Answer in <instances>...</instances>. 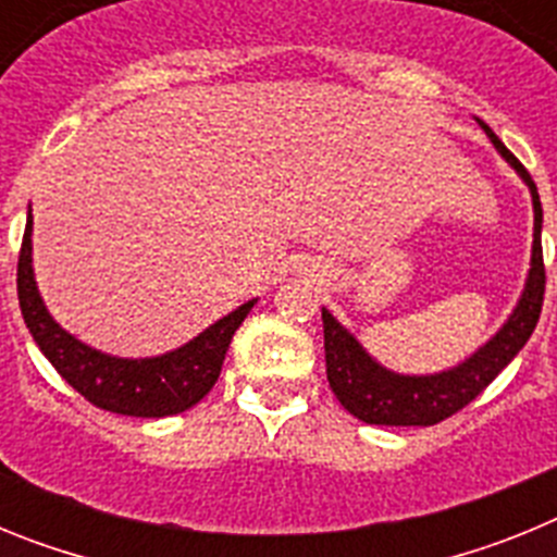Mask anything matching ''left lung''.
<instances>
[{
	"mask_svg": "<svg viewBox=\"0 0 557 557\" xmlns=\"http://www.w3.org/2000/svg\"><path fill=\"white\" fill-rule=\"evenodd\" d=\"M480 127L488 133V139L499 150V156L521 175V181L530 186L533 195V259H530V275L524 284L519 304L508 323L494 334L476 354H471L466 362L444 373L432 376H405L382 368L376 359L368 357V351L359 346L354 334L334 321L329 309H323V348H326V379L337 401L351 412L354 418L366 424L379 426H432L444 418L455 416L462 407L471 405L485 387L499 376V371L510 359L524 348V343L533 334L539 323L541 304H544V250H541V211L539 189H535L530 172L521 166L508 147L491 131L485 122Z\"/></svg>",
	"mask_w": 557,
	"mask_h": 557,
	"instance_id": "1",
	"label": "left lung"
}]
</instances>
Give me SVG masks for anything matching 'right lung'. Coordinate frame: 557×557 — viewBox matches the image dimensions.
<instances>
[{
  "instance_id": "obj_1",
  "label": "right lung",
  "mask_w": 557,
  "mask_h": 557,
  "mask_svg": "<svg viewBox=\"0 0 557 557\" xmlns=\"http://www.w3.org/2000/svg\"><path fill=\"white\" fill-rule=\"evenodd\" d=\"M29 234H33V218L24 228L16 270L18 307H22L24 323L44 357L86 401L116 416L164 418L195 407L214 387L223 371L231 337L243 326L256 301L243 304L170 354L147 359L111 357L81 343L52 321V314L47 312L38 295L36 275H33Z\"/></svg>"
}]
</instances>
